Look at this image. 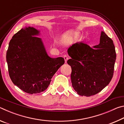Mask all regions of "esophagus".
Segmentation results:
<instances>
[{
  "instance_id": "obj_1",
  "label": "esophagus",
  "mask_w": 124,
  "mask_h": 124,
  "mask_svg": "<svg viewBox=\"0 0 124 124\" xmlns=\"http://www.w3.org/2000/svg\"><path fill=\"white\" fill-rule=\"evenodd\" d=\"M63 58H64V59L65 62L67 63V60H68V56H67V55H66V54H65V55H64V56H63Z\"/></svg>"
}]
</instances>
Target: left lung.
Segmentation results:
<instances>
[{
	"instance_id": "8db88e82",
	"label": "left lung",
	"mask_w": 124,
	"mask_h": 124,
	"mask_svg": "<svg viewBox=\"0 0 124 124\" xmlns=\"http://www.w3.org/2000/svg\"><path fill=\"white\" fill-rule=\"evenodd\" d=\"M72 58L67 61L72 68L73 89L81 96L95 95L107 86L114 74L116 52L112 39L101 32L100 43L92 48L77 43L68 49Z\"/></svg>"
}]
</instances>
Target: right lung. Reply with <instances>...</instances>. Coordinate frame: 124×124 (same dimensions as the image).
Wrapping results in <instances>:
<instances>
[{"mask_svg":"<svg viewBox=\"0 0 124 124\" xmlns=\"http://www.w3.org/2000/svg\"><path fill=\"white\" fill-rule=\"evenodd\" d=\"M33 27L21 29L10 40L7 61L10 79L15 85L29 94L44 91L58 68L64 64L62 57L47 55Z\"/></svg>","mask_w":124,"mask_h":124,"instance_id":"right-lung-1","label":"right lung"}]
</instances>
